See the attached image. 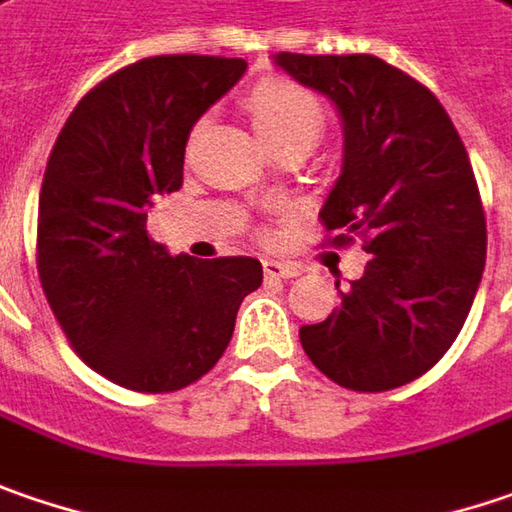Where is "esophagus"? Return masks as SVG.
<instances>
[{"label":"esophagus","mask_w":512,"mask_h":512,"mask_svg":"<svg viewBox=\"0 0 512 512\" xmlns=\"http://www.w3.org/2000/svg\"><path fill=\"white\" fill-rule=\"evenodd\" d=\"M262 268H265V276H268V279H294V276H299V268H296L294 262L265 259Z\"/></svg>","instance_id":"1"}]
</instances>
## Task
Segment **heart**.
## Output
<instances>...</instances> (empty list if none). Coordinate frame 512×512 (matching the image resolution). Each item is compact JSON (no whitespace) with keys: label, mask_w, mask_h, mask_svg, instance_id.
I'll use <instances>...</instances> for the list:
<instances>
[{"label":"heart","mask_w":512,"mask_h":512,"mask_svg":"<svg viewBox=\"0 0 512 512\" xmlns=\"http://www.w3.org/2000/svg\"><path fill=\"white\" fill-rule=\"evenodd\" d=\"M247 112L256 132L268 141L270 149L291 138L320 135L325 126L320 100L299 83L282 77L256 83L247 94Z\"/></svg>","instance_id":"heart-1"}]
</instances>
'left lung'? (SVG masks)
Wrapping results in <instances>:
<instances>
[{
	"instance_id": "left-lung-1",
	"label": "left lung",
	"mask_w": 512,
	"mask_h": 512,
	"mask_svg": "<svg viewBox=\"0 0 512 512\" xmlns=\"http://www.w3.org/2000/svg\"><path fill=\"white\" fill-rule=\"evenodd\" d=\"M343 117V172L320 218L334 242L360 233L371 262L328 320L302 325L311 363L354 392H386L455 343L487 259L473 164L432 91L371 54H276ZM340 288V279H337Z\"/></svg>"
}]
</instances>
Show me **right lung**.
<instances>
[{
	"label": "right lung",
	"instance_id": "add662e5",
	"mask_svg": "<svg viewBox=\"0 0 512 512\" xmlns=\"http://www.w3.org/2000/svg\"><path fill=\"white\" fill-rule=\"evenodd\" d=\"M244 60L164 54L126 65L74 106L51 149L37 218L42 291L68 343L112 383L161 395L195 383L262 285L250 256H169L146 233L155 195L184 181L195 120Z\"/></svg>",
	"mask_w": 512,
	"mask_h": 512
}]
</instances>
